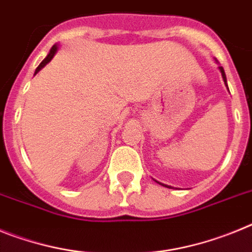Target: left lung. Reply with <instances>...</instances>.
I'll list each match as a JSON object with an SVG mask.
<instances>
[{
	"mask_svg": "<svg viewBox=\"0 0 252 252\" xmlns=\"http://www.w3.org/2000/svg\"><path fill=\"white\" fill-rule=\"evenodd\" d=\"M220 70H221V73H222V77H223V81H224V83H226V74H224V70H223V68H222V66H220ZM162 186H164V184H162ZM166 187V186H165ZM168 188H170V187H168Z\"/></svg>",
	"mask_w": 252,
	"mask_h": 252,
	"instance_id": "8db88e82",
	"label": "left lung"
}]
</instances>
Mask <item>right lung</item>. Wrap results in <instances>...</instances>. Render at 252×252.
Returning a JSON list of instances; mask_svg holds the SVG:
<instances>
[{
    "mask_svg": "<svg viewBox=\"0 0 252 252\" xmlns=\"http://www.w3.org/2000/svg\"><path fill=\"white\" fill-rule=\"evenodd\" d=\"M55 51H57V46L54 45V46H53V48H51V50H50V53H49V54H48V57H46L45 59H44L43 62H41V63L39 64V66H37V68H36V70H35V74H36V73L39 72L40 69L43 68V66H45L46 64H48L49 62H50V60L53 59V57H54V54H55Z\"/></svg>",
    "mask_w": 252,
    "mask_h": 252,
    "instance_id": "obj_1",
    "label": "right lung"
}]
</instances>
